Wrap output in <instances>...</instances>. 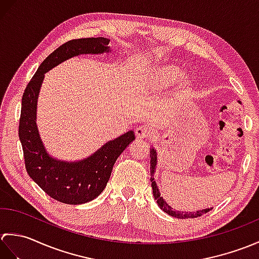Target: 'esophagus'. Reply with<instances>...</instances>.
<instances>
[{
  "label": "esophagus",
  "mask_w": 259,
  "mask_h": 259,
  "mask_svg": "<svg viewBox=\"0 0 259 259\" xmlns=\"http://www.w3.org/2000/svg\"><path fill=\"white\" fill-rule=\"evenodd\" d=\"M152 135V130L147 125H140L138 128L136 129V136L137 138L140 139H148L150 138Z\"/></svg>",
  "instance_id": "1"
}]
</instances>
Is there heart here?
I'll list each match as a JSON object with an SVG mask.
<instances>
[{
  "instance_id": "obj_1",
  "label": "heart",
  "mask_w": 259,
  "mask_h": 259,
  "mask_svg": "<svg viewBox=\"0 0 259 259\" xmlns=\"http://www.w3.org/2000/svg\"><path fill=\"white\" fill-rule=\"evenodd\" d=\"M180 70L177 68H174V67H168L166 69H162L160 71V78L162 79L163 82H174L179 78L180 75Z\"/></svg>"
}]
</instances>
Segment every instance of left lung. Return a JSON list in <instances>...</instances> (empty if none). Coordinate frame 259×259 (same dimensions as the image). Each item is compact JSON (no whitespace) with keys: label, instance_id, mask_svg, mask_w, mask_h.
<instances>
[{"label":"left lung","instance_id":"left-lung-1","mask_svg":"<svg viewBox=\"0 0 259 259\" xmlns=\"http://www.w3.org/2000/svg\"><path fill=\"white\" fill-rule=\"evenodd\" d=\"M150 171H151V178H150V181H151V187H152V192H153V197H155V199L157 200V203L159 205V207H160L162 210L164 212H167L168 214H170V216H172L175 218H180V219H186V218H197V217H200L202 216V214L207 213L208 211L211 210V208L209 209H203V210H198V211H194V212H184V211H175L174 208L170 207L168 203L166 202V200L163 199V198L160 196V192H159V189L158 187L156 185V181L155 179H153V172H155V169H156V164H157V153H156V150L151 149L150 151Z\"/></svg>","mask_w":259,"mask_h":259}]
</instances>
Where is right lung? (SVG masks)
Returning a JSON list of instances; mask_svg holds the SVG:
<instances>
[{
  "label": "right lung",
  "instance_id": "obj_1",
  "mask_svg": "<svg viewBox=\"0 0 259 259\" xmlns=\"http://www.w3.org/2000/svg\"><path fill=\"white\" fill-rule=\"evenodd\" d=\"M106 37L76 38L54 50L27 83L22 97L19 137L23 149L25 169L34 183L53 199L68 205L91 201L106 188L113 164L135 140L134 131L107 142L96 153L78 162H65L48 155L36 128V101L45 73L65 60L79 54L110 51Z\"/></svg>",
  "mask_w": 259,
  "mask_h": 259
}]
</instances>
